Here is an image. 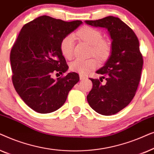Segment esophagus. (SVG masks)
Returning a JSON list of instances; mask_svg holds the SVG:
<instances>
[{"instance_id":"obj_1","label":"esophagus","mask_w":154,"mask_h":154,"mask_svg":"<svg viewBox=\"0 0 154 154\" xmlns=\"http://www.w3.org/2000/svg\"><path fill=\"white\" fill-rule=\"evenodd\" d=\"M79 76H80V79H81V80H85V79H87V76H86V75H84V74H80Z\"/></svg>"}]
</instances>
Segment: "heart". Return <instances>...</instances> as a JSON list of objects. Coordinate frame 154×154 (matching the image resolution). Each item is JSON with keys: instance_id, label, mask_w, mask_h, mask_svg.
I'll return each mask as SVG.
<instances>
[{"instance_id": "b5f03b06", "label": "heart", "mask_w": 154, "mask_h": 154, "mask_svg": "<svg viewBox=\"0 0 154 154\" xmlns=\"http://www.w3.org/2000/svg\"><path fill=\"white\" fill-rule=\"evenodd\" d=\"M75 36L91 45V53L100 59L106 58L110 54L111 48L108 42L103 39L102 33L91 26H84L75 32ZM75 38L73 35H65L61 41L60 50L64 57L70 59L73 55ZM98 63L95 59H75L70 64L71 71L81 73H88L96 68Z\"/></svg>"}]
</instances>
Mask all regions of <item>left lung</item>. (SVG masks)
<instances>
[{"instance_id":"1","label":"left lung","mask_w":154,"mask_h":154,"mask_svg":"<svg viewBox=\"0 0 154 154\" xmlns=\"http://www.w3.org/2000/svg\"><path fill=\"white\" fill-rule=\"evenodd\" d=\"M86 24L106 28L111 35V53L104 66L97 73L102 78L90 79L92 88L87 96L88 104L96 112L111 116L130 104L135 95L142 73L143 58L140 42L132 29L119 18L109 16Z\"/></svg>"}]
</instances>
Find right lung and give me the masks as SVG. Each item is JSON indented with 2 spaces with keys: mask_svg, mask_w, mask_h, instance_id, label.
I'll return each mask as SVG.
<instances>
[{
  "mask_svg": "<svg viewBox=\"0 0 154 154\" xmlns=\"http://www.w3.org/2000/svg\"><path fill=\"white\" fill-rule=\"evenodd\" d=\"M82 21L65 22L43 15L26 23L12 46L10 63L15 90L26 104L41 113L53 112L66 102L69 92L79 81L77 73L52 79L69 66L60 50L65 35Z\"/></svg>",
  "mask_w": 154,
  "mask_h": 154,
  "instance_id": "right-lung-1",
  "label": "right lung"
}]
</instances>
